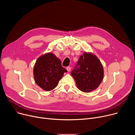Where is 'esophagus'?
<instances>
[{"label":"esophagus","instance_id":"34e87169","mask_svg":"<svg viewBox=\"0 0 135 135\" xmlns=\"http://www.w3.org/2000/svg\"><path fill=\"white\" fill-rule=\"evenodd\" d=\"M66 69H67V70L69 72V71H70L71 70V68H70V67H67Z\"/></svg>","mask_w":135,"mask_h":135}]
</instances>
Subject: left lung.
I'll return each instance as SVG.
<instances>
[{"instance_id": "8db88e82", "label": "left lung", "mask_w": 135, "mask_h": 135, "mask_svg": "<svg viewBox=\"0 0 135 135\" xmlns=\"http://www.w3.org/2000/svg\"><path fill=\"white\" fill-rule=\"evenodd\" d=\"M71 75L80 90L84 92L97 89L104 78V68L98 57L91 52H84ZM79 67H78V66Z\"/></svg>"}]
</instances>
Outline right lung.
<instances>
[{
	"label": "right lung",
	"instance_id": "1",
	"mask_svg": "<svg viewBox=\"0 0 135 135\" xmlns=\"http://www.w3.org/2000/svg\"><path fill=\"white\" fill-rule=\"evenodd\" d=\"M65 72L60 60L51 52L38 57L33 69L35 83L46 91L56 88Z\"/></svg>",
	"mask_w": 135,
	"mask_h": 135
}]
</instances>
